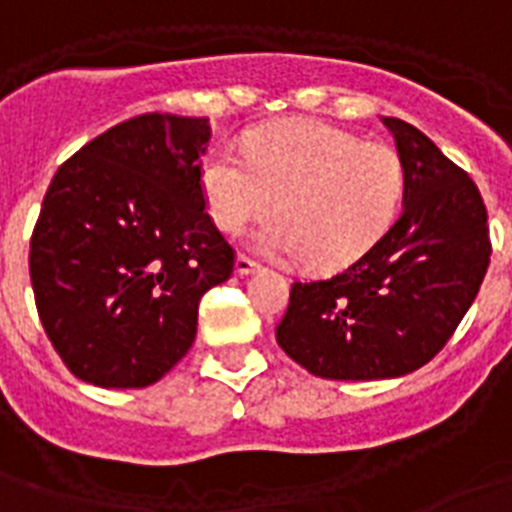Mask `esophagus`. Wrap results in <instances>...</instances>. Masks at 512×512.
Returning a JSON list of instances; mask_svg holds the SVG:
<instances>
[{
    "label": "esophagus",
    "mask_w": 512,
    "mask_h": 512,
    "mask_svg": "<svg viewBox=\"0 0 512 512\" xmlns=\"http://www.w3.org/2000/svg\"><path fill=\"white\" fill-rule=\"evenodd\" d=\"M234 270H236V273H239V276H249V273H255V270H260V265H257L255 260H249V257L239 255V257H236Z\"/></svg>",
    "instance_id": "34e87169"
}]
</instances>
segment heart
I'll return each instance as SVG.
<instances>
[{"mask_svg":"<svg viewBox=\"0 0 512 512\" xmlns=\"http://www.w3.org/2000/svg\"><path fill=\"white\" fill-rule=\"evenodd\" d=\"M205 205L218 229L239 234L276 208L252 236L273 260L307 257L312 268L356 263L393 226L403 200V166L393 148L351 132L291 119L252 132L244 158L216 148L200 171Z\"/></svg>","mask_w":512,"mask_h":512,"instance_id":"1","label":"heart"}]
</instances>
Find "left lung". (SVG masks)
<instances>
[{
    "instance_id": "8db88e82",
    "label": "left lung",
    "mask_w": 512,
    "mask_h": 512,
    "mask_svg": "<svg viewBox=\"0 0 512 512\" xmlns=\"http://www.w3.org/2000/svg\"><path fill=\"white\" fill-rule=\"evenodd\" d=\"M403 166V210L380 242L328 278L291 286L276 341L325 380H390L437 354L487 273V208L424 132L382 117Z\"/></svg>"
}]
</instances>
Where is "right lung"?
<instances>
[{
	"label": "right lung",
	"mask_w": 512,
	"mask_h": 512,
	"mask_svg": "<svg viewBox=\"0 0 512 512\" xmlns=\"http://www.w3.org/2000/svg\"><path fill=\"white\" fill-rule=\"evenodd\" d=\"M210 122L143 114L64 161L30 239L38 317L72 375L98 388L161 380L197 333L203 294L234 273L205 213Z\"/></svg>",
	"instance_id": "right-lung-1"
}]
</instances>
